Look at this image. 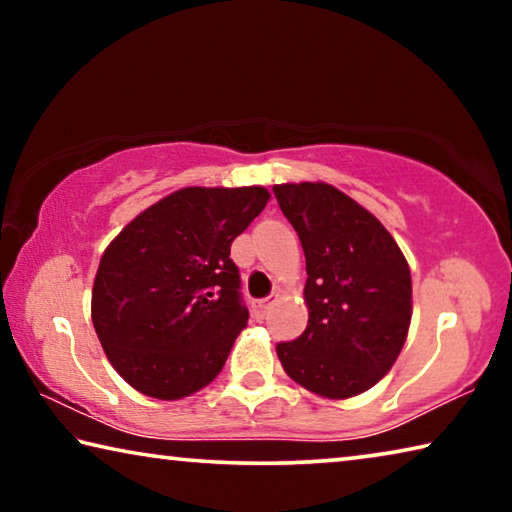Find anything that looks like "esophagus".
<instances>
[{
  "label": "esophagus",
  "mask_w": 512,
  "mask_h": 512,
  "mask_svg": "<svg viewBox=\"0 0 512 512\" xmlns=\"http://www.w3.org/2000/svg\"><path fill=\"white\" fill-rule=\"evenodd\" d=\"M271 305H273V298H262V300H257V305H255L257 316H259V318H264V316L268 314V309H271Z\"/></svg>",
  "instance_id": "1"
}]
</instances>
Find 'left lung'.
<instances>
[{
  "mask_svg": "<svg viewBox=\"0 0 512 512\" xmlns=\"http://www.w3.org/2000/svg\"><path fill=\"white\" fill-rule=\"evenodd\" d=\"M305 250V332L277 343L287 375L329 400L377 384L393 368L411 323V271L368 210L325 183L275 185Z\"/></svg>",
  "mask_w": 512,
  "mask_h": 512,
  "instance_id": "1",
  "label": "left lung"
}]
</instances>
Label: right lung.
Listing matches in <instances>:
<instances>
[{
    "instance_id": "1",
    "label": "right lung",
    "mask_w": 512,
    "mask_h": 512,
    "mask_svg": "<svg viewBox=\"0 0 512 512\" xmlns=\"http://www.w3.org/2000/svg\"><path fill=\"white\" fill-rule=\"evenodd\" d=\"M266 201L264 187H185L106 248L92 323L112 368L137 391L180 400L219 375L248 320L230 246Z\"/></svg>"
}]
</instances>
